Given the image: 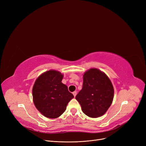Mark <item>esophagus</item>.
<instances>
[{
    "label": "esophagus",
    "mask_w": 146,
    "mask_h": 146,
    "mask_svg": "<svg viewBox=\"0 0 146 146\" xmlns=\"http://www.w3.org/2000/svg\"><path fill=\"white\" fill-rule=\"evenodd\" d=\"M73 95H74V96L75 97V96H76V94H77V92H76V91L73 92Z\"/></svg>",
    "instance_id": "1"
}]
</instances>
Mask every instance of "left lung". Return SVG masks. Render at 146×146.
Listing matches in <instances>:
<instances>
[{
  "mask_svg": "<svg viewBox=\"0 0 146 146\" xmlns=\"http://www.w3.org/2000/svg\"><path fill=\"white\" fill-rule=\"evenodd\" d=\"M112 84L104 73L91 68L83 75L82 90L76 96L82 111L87 116H102L111 106L113 98Z\"/></svg>",
  "mask_w": 146,
  "mask_h": 146,
  "instance_id": "obj_1",
  "label": "left lung"
}]
</instances>
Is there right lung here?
Instances as JSON below:
<instances>
[{
	"label": "right lung",
	"mask_w": 146,
	"mask_h": 146,
	"mask_svg": "<svg viewBox=\"0 0 146 146\" xmlns=\"http://www.w3.org/2000/svg\"><path fill=\"white\" fill-rule=\"evenodd\" d=\"M63 78L59 72L49 70L40 75L34 83L33 101L36 109L45 117L56 118L61 115L74 98L61 82Z\"/></svg>",
	"instance_id": "right-lung-1"
}]
</instances>
